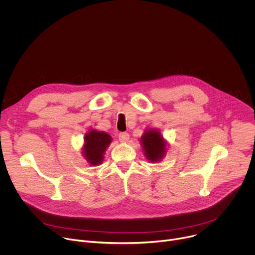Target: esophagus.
I'll list each match as a JSON object with an SVG mask.
<instances>
[{
    "label": "esophagus",
    "mask_w": 255,
    "mask_h": 255,
    "mask_svg": "<svg viewBox=\"0 0 255 255\" xmlns=\"http://www.w3.org/2000/svg\"><path fill=\"white\" fill-rule=\"evenodd\" d=\"M119 140L121 142H127L129 140V134L127 132H122L119 134Z\"/></svg>",
    "instance_id": "esophagus-1"
}]
</instances>
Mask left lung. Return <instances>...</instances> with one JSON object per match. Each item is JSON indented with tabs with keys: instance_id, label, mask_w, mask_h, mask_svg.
I'll return each instance as SVG.
<instances>
[{
	"instance_id": "left-lung-1",
	"label": "left lung",
	"mask_w": 255,
	"mask_h": 255,
	"mask_svg": "<svg viewBox=\"0 0 255 255\" xmlns=\"http://www.w3.org/2000/svg\"><path fill=\"white\" fill-rule=\"evenodd\" d=\"M145 155L151 161H158L164 154V142L160 133L154 130H149L141 138Z\"/></svg>"
}]
</instances>
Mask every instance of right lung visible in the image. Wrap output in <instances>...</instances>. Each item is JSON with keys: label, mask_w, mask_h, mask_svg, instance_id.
Listing matches in <instances>:
<instances>
[{"label": "right lung", "mask_w": 255, "mask_h": 255, "mask_svg": "<svg viewBox=\"0 0 255 255\" xmlns=\"http://www.w3.org/2000/svg\"><path fill=\"white\" fill-rule=\"evenodd\" d=\"M111 136L105 133L92 130L85 136L84 154L91 164H99L102 162L104 151L111 142Z\"/></svg>", "instance_id": "1"}]
</instances>
